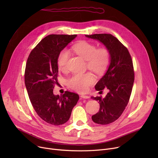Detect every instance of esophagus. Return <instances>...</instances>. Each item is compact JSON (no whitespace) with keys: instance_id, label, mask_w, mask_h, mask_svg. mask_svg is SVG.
Listing matches in <instances>:
<instances>
[{"instance_id":"esophagus-1","label":"esophagus","mask_w":158,"mask_h":158,"mask_svg":"<svg viewBox=\"0 0 158 158\" xmlns=\"http://www.w3.org/2000/svg\"><path fill=\"white\" fill-rule=\"evenodd\" d=\"M81 97L82 98H89V97L88 95H81Z\"/></svg>"}]
</instances>
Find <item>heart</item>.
Here are the masks:
<instances>
[{
    "instance_id": "b5f03b06",
    "label": "heart",
    "mask_w": 158,
    "mask_h": 158,
    "mask_svg": "<svg viewBox=\"0 0 158 158\" xmlns=\"http://www.w3.org/2000/svg\"><path fill=\"white\" fill-rule=\"evenodd\" d=\"M73 51L82 59L87 61V67L97 74L101 75L106 72L110 65L111 54L106 47L97 48V46L86 41H81L75 44ZM70 57V52L63 49L57 56V63L60 70H64ZM95 82V77L91 73L76 74L68 81L69 86L78 92H85L89 86Z\"/></svg>"
}]
</instances>
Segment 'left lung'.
<instances>
[{
    "instance_id": "1",
    "label": "left lung",
    "mask_w": 158,
    "mask_h": 158,
    "mask_svg": "<svg viewBox=\"0 0 158 158\" xmlns=\"http://www.w3.org/2000/svg\"><path fill=\"white\" fill-rule=\"evenodd\" d=\"M85 36L102 44L111 54L108 69L95 86L97 91L101 92L107 88L109 92L104 98L91 97L100 104L99 111L92 116V120L106 125L117 120L129 102L135 80L133 64L127 48L114 36L110 34Z\"/></svg>"
}]
</instances>
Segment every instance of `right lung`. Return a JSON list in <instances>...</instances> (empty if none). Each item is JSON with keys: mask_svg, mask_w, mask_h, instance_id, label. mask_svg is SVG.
<instances>
[{"mask_svg": "<svg viewBox=\"0 0 158 158\" xmlns=\"http://www.w3.org/2000/svg\"><path fill=\"white\" fill-rule=\"evenodd\" d=\"M77 35H51L31 52L25 70V85L31 102L45 122L60 126L67 122L79 98L77 94L66 91L61 95L53 94L57 84V56Z\"/></svg>", "mask_w": 158, "mask_h": 158, "instance_id": "add662e5", "label": "right lung"}]
</instances>
